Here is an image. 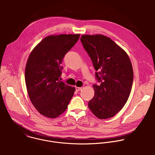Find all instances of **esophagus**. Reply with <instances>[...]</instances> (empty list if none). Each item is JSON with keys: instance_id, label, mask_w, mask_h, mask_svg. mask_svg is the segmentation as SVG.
I'll return each mask as SVG.
<instances>
[{"instance_id": "34e87169", "label": "esophagus", "mask_w": 155, "mask_h": 155, "mask_svg": "<svg viewBox=\"0 0 155 155\" xmlns=\"http://www.w3.org/2000/svg\"><path fill=\"white\" fill-rule=\"evenodd\" d=\"M75 89H76V91L78 92V91H79L82 89V88H81V87H76Z\"/></svg>"}]
</instances>
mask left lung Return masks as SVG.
<instances>
[{"label": "left lung", "instance_id": "left-lung-1", "mask_svg": "<svg viewBox=\"0 0 155 155\" xmlns=\"http://www.w3.org/2000/svg\"><path fill=\"white\" fill-rule=\"evenodd\" d=\"M81 42L95 68V95L88 103L101 119L114 116L127 103L133 85V67L125 51L110 38L101 35H82Z\"/></svg>", "mask_w": 155, "mask_h": 155}]
</instances>
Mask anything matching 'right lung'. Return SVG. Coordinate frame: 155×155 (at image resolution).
<instances>
[{
    "mask_svg": "<svg viewBox=\"0 0 155 155\" xmlns=\"http://www.w3.org/2000/svg\"><path fill=\"white\" fill-rule=\"evenodd\" d=\"M80 35L46 37L31 52L25 67V81L30 99L42 115L55 118L63 113L73 96L74 87L60 81L63 60Z\"/></svg>",
    "mask_w": 155,
    "mask_h": 155,
    "instance_id": "add662e5",
    "label": "right lung"
}]
</instances>
